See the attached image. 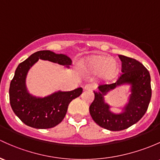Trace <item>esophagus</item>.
I'll use <instances>...</instances> for the list:
<instances>
[{
    "mask_svg": "<svg viewBox=\"0 0 160 160\" xmlns=\"http://www.w3.org/2000/svg\"><path fill=\"white\" fill-rule=\"evenodd\" d=\"M94 85L92 84H87V85H85L84 87V89L85 91H92L94 89Z\"/></svg>",
    "mask_w": 160,
    "mask_h": 160,
    "instance_id": "1",
    "label": "esophagus"
}]
</instances>
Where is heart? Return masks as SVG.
Returning a JSON list of instances; mask_svg holds the SVG:
<instances>
[{
    "label": "heart",
    "mask_w": 160,
    "mask_h": 160,
    "mask_svg": "<svg viewBox=\"0 0 160 160\" xmlns=\"http://www.w3.org/2000/svg\"><path fill=\"white\" fill-rule=\"evenodd\" d=\"M82 71L88 74H97L101 80L109 81L115 78L119 72L120 66L114 58L105 56H93L82 60L79 63Z\"/></svg>",
    "instance_id": "obj_1"
}]
</instances>
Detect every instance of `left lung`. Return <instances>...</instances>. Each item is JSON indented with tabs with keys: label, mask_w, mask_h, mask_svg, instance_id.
<instances>
[{
	"label": "left lung",
	"mask_w": 160,
	"mask_h": 160,
	"mask_svg": "<svg viewBox=\"0 0 160 160\" xmlns=\"http://www.w3.org/2000/svg\"><path fill=\"white\" fill-rule=\"evenodd\" d=\"M122 62L121 76L115 83L103 84L98 86V92H94V99L89 107L92 119L101 128L119 131L130 128L140 121L148 108L152 95L150 75L145 66L132 58L120 55ZM131 85L128 104L123 112L114 114L109 111V106L104 102L103 96L117 86Z\"/></svg>",
	"instance_id": "obj_1"
}]
</instances>
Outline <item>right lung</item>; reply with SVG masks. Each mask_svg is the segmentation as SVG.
I'll list each match as a JSON object with an SVG mask.
<instances>
[{
    "label": "right lung",
    "mask_w": 160,
    "mask_h": 160,
    "mask_svg": "<svg viewBox=\"0 0 160 160\" xmlns=\"http://www.w3.org/2000/svg\"><path fill=\"white\" fill-rule=\"evenodd\" d=\"M39 59L69 67L72 60L64 54H56L49 50L33 53L15 71L10 85V103L12 110L23 123L31 128L48 129L61 123L66 116L69 103L82 93V88L70 92L59 91L44 98L32 96L26 87V78L30 68Z\"/></svg>",
    "instance_id": "add662e5"
}]
</instances>
